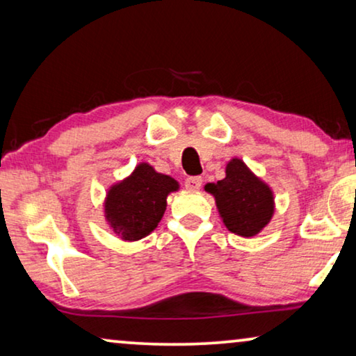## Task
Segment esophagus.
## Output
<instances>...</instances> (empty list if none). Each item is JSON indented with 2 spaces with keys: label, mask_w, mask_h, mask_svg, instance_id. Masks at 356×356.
I'll use <instances>...</instances> for the list:
<instances>
[{
  "label": "esophagus",
  "mask_w": 356,
  "mask_h": 356,
  "mask_svg": "<svg viewBox=\"0 0 356 356\" xmlns=\"http://www.w3.org/2000/svg\"><path fill=\"white\" fill-rule=\"evenodd\" d=\"M203 184V179L195 176V177H188L187 180H185V188L188 190H200V187H202Z\"/></svg>",
  "instance_id": "1"
}]
</instances>
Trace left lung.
Segmentation results:
<instances>
[{
	"label": "left lung",
	"mask_w": 356,
	"mask_h": 356,
	"mask_svg": "<svg viewBox=\"0 0 356 356\" xmlns=\"http://www.w3.org/2000/svg\"><path fill=\"white\" fill-rule=\"evenodd\" d=\"M204 190L214 197L224 226L240 237L258 235L276 211L273 188L240 158L230 159L226 177L207 184Z\"/></svg>",
	"instance_id": "left-lung-1"
}]
</instances>
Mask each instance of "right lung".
Returning a JSON list of instances; mask_svg holds the SVG:
<instances>
[{"label":"right lung","instance_id":"1","mask_svg":"<svg viewBox=\"0 0 356 356\" xmlns=\"http://www.w3.org/2000/svg\"><path fill=\"white\" fill-rule=\"evenodd\" d=\"M177 190L176 179L156 172L152 164L138 163L127 177L108 188L104 219L124 242H137L158 227L168 197Z\"/></svg>","mask_w":356,"mask_h":356}]
</instances>
